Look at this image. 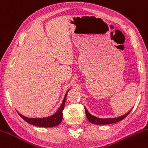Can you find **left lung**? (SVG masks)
Wrapping results in <instances>:
<instances>
[{
	"label": "left lung",
	"instance_id": "obj_1",
	"mask_svg": "<svg viewBox=\"0 0 148 148\" xmlns=\"http://www.w3.org/2000/svg\"><path fill=\"white\" fill-rule=\"evenodd\" d=\"M85 115H86L87 118L89 120V122H90L92 124L95 125H107V124H112V123H115L117 122H119L120 120L124 119L125 117L127 116L129 113L130 112L131 110L129 111L128 112H127L125 115H122V116L118 117V118H99L97 117L94 116V115H91L89 112L88 111V110L86 109V108L85 107Z\"/></svg>",
	"mask_w": 148,
	"mask_h": 148
}]
</instances>
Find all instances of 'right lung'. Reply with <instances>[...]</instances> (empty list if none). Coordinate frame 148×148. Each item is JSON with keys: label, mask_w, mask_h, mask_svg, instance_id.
<instances>
[{"label": "right lung", "mask_w": 148, "mask_h": 148, "mask_svg": "<svg viewBox=\"0 0 148 148\" xmlns=\"http://www.w3.org/2000/svg\"><path fill=\"white\" fill-rule=\"evenodd\" d=\"M70 90H68V92ZM68 92H66V94L65 95L64 97L63 103H62L61 106H60V108L57 110V112L55 114H53V115H51L49 117H46V118H27V117L23 116V115H21L20 112L18 113L21 118H23L25 122L29 123L30 125H33L38 126V127H53L55 126H57L60 124L62 122L63 120V110L65 107V100H66L67 94Z\"/></svg>", "instance_id": "1"}]
</instances>
